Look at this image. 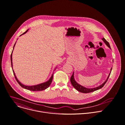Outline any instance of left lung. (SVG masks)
I'll list each match as a JSON object with an SVG mask.
<instances>
[{
    "label": "left lung",
    "mask_w": 125,
    "mask_h": 125,
    "mask_svg": "<svg viewBox=\"0 0 125 125\" xmlns=\"http://www.w3.org/2000/svg\"><path fill=\"white\" fill-rule=\"evenodd\" d=\"M102 40H103V41L104 42V43L106 44L107 46L108 47H109L110 49H111V47H110V44H109V43L104 38H103L102 39ZM112 68L111 69V72L110 73H109V76L107 79V80L103 83L102 84H101V85H100L98 87H97L96 88H85L81 85H80V84H79L78 83H77L74 79V72L72 74V75L71 76V78H70V81H71V83L72 85V86L77 90L78 91L80 92L81 93H91V92H94V91H95L96 90H98L101 88H102V87H103L105 84H106V83L107 82L108 79L110 75V74H111V71H112Z\"/></svg>",
    "instance_id": "8db88e82"
}]
</instances>
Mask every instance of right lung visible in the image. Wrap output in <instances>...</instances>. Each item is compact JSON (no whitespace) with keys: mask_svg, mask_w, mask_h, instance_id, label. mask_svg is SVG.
I'll return each instance as SVG.
<instances>
[{"mask_svg":"<svg viewBox=\"0 0 125 125\" xmlns=\"http://www.w3.org/2000/svg\"><path fill=\"white\" fill-rule=\"evenodd\" d=\"M28 31V30L27 31H26L25 32H24L22 34H21V35L24 34L26 33ZM20 35V36H21ZM15 43L14 45L13 46V49H14V47L15 46ZM12 53H11V56H10V58H11V67H12ZM13 74H14V75L15 76V78L16 79V80L17 81V82H18V83L20 85V86L21 87H22V88H23L25 89H27V90H30V91H42V90H44L45 89H47L48 87H49V86L50 85L52 81V80H53V74H52V76L51 77V78L49 79V80L48 81H47V82H44V83H41V84H38V85H34V86H26V85H24L23 84H22V83H21L19 81L18 79H17L16 76H15V74L14 73V72L13 70Z\"/></svg>","mask_w":125,"mask_h":125,"instance_id":"right-lung-1","label":"right lung"}]
</instances>
